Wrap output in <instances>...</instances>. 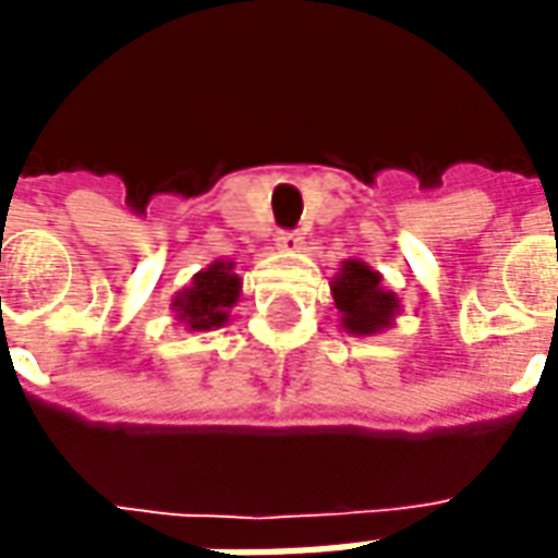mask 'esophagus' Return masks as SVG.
Segmentation results:
<instances>
[{
	"mask_svg": "<svg viewBox=\"0 0 558 558\" xmlns=\"http://www.w3.org/2000/svg\"><path fill=\"white\" fill-rule=\"evenodd\" d=\"M275 242H278L280 251H287V254H295V251H302L304 235H302V232H280Z\"/></svg>",
	"mask_w": 558,
	"mask_h": 558,
	"instance_id": "34e87169",
	"label": "esophagus"
}]
</instances>
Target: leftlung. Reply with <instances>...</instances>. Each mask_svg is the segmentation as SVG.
Returning a JSON list of instances; mask_svg holds the SVG:
<instances>
[{"label":"left lung","mask_w":558,"mask_h":558,"mask_svg":"<svg viewBox=\"0 0 558 558\" xmlns=\"http://www.w3.org/2000/svg\"><path fill=\"white\" fill-rule=\"evenodd\" d=\"M331 299L340 314V328L355 338H374L398 323V292L383 287V275L362 259H343L331 278Z\"/></svg>","instance_id":"8db88e82"}]
</instances>
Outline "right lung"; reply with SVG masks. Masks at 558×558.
Returning a JSON list of instances; mask_svg holds the SVG:
<instances>
[{"label":"right lung","mask_w":558,"mask_h":558,"mask_svg":"<svg viewBox=\"0 0 558 558\" xmlns=\"http://www.w3.org/2000/svg\"><path fill=\"white\" fill-rule=\"evenodd\" d=\"M242 295V278L232 259H215L199 268L191 283L172 295L170 311L184 331H215L230 323V311Z\"/></svg>","instance_id":"add662e5"}]
</instances>
